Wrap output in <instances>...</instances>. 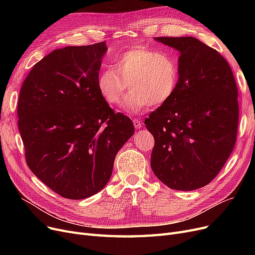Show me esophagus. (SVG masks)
Here are the masks:
<instances>
[{"label":"esophagus","instance_id":"esophagus-1","mask_svg":"<svg viewBox=\"0 0 255 255\" xmlns=\"http://www.w3.org/2000/svg\"><path fill=\"white\" fill-rule=\"evenodd\" d=\"M133 125H134V127L135 128H137V129H139V128H141V122L139 120H137V119H134L133 120Z\"/></svg>","mask_w":255,"mask_h":255}]
</instances>
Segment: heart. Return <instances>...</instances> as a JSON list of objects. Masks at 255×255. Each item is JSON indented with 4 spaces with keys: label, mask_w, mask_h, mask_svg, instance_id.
I'll return each mask as SVG.
<instances>
[{
    "label": "heart",
    "mask_w": 255,
    "mask_h": 255,
    "mask_svg": "<svg viewBox=\"0 0 255 255\" xmlns=\"http://www.w3.org/2000/svg\"><path fill=\"white\" fill-rule=\"evenodd\" d=\"M179 83L177 58L168 52L145 46L132 47L116 59L114 67L98 76L101 97L110 105H118L126 91L123 110L128 114L141 112L151 104L159 106L175 94Z\"/></svg>",
    "instance_id": "heart-1"
}]
</instances>
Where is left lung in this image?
<instances>
[{
	"instance_id": "left-lung-1",
	"label": "left lung",
	"mask_w": 255,
	"mask_h": 255,
	"mask_svg": "<svg viewBox=\"0 0 255 255\" xmlns=\"http://www.w3.org/2000/svg\"><path fill=\"white\" fill-rule=\"evenodd\" d=\"M179 53V83L172 97L152 112L144 125L154 136V175L175 190L209 184L236 143L239 103L231 66L194 37H158Z\"/></svg>"
}]
</instances>
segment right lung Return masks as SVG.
Instances as JSON below:
<instances>
[{"label": "right lung", "instance_id": "1", "mask_svg": "<svg viewBox=\"0 0 255 255\" xmlns=\"http://www.w3.org/2000/svg\"><path fill=\"white\" fill-rule=\"evenodd\" d=\"M106 43L66 46L39 61L17 104L25 160L63 197L84 199L110 181L117 153L134 133L132 121L101 97L97 79Z\"/></svg>", "mask_w": 255, "mask_h": 255}]
</instances>
